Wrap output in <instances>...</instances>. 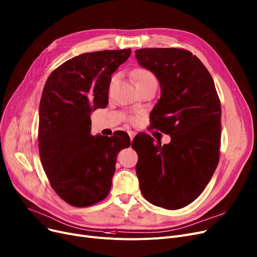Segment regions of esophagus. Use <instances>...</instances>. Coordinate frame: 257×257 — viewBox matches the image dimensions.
Here are the masks:
<instances>
[{
  "mask_svg": "<svg viewBox=\"0 0 257 257\" xmlns=\"http://www.w3.org/2000/svg\"><path fill=\"white\" fill-rule=\"evenodd\" d=\"M127 133H128V135H130V139H131V141H133V139H134V137L136 136V133H135V132H133V131H128Z\"/></svg>",
  "mask_w": 257,
  "mask_h": 257,
  "instance_id": "1",
  "label": "esophagus"
}]
</instances>
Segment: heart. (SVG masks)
<instances>
[{
	"label": "heart",
	"instance_id": "heart-1",
	"mask_svg": "<svg viewBox=\"0 0 257 257\" xmlns=\"http://www.w3.org/2000/svg\"><path fill=\"white\" fill-rule=\"evenodd\" d=\"M133 80H134V83L136 87H140L143 85H147L149 83H157V79L151 70L146 69V68H137L135 70H133L132 73ZM117 79V76L112 77L110 81V85L115 83V81ZM132 121H135V118H131Z\"/></svg>",
	"mask_w": 257,
	"mask_h": 257
}]
</instances>
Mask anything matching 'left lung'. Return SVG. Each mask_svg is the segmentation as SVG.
<instances>
[{
  "label": "left lung",
  "instance_id": "8db88e82",
  "mask_svg": "<svg viewBox=\"0 0 257 257\" xmlns=\"http://www.w3.org/2000/svg\"><path fill=\"white\" fill-rule=\"evenodd\" d=\"M135 54L160 84L151 125L171 137L163 146L148 134L134 138L140 190L154 206L177 210L199 196L217 168L220 101L209 70L191 51L141 48Z\"/></svg>",
  "mask_w": 257,
  "mask_h": 257
}]
</instances>
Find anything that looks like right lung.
Returning <instances> with one entry per match:
<instances>
[{"label": "right lung", "mask_w": 257, "mask_h": 257, "mask_svg": "<svg viewBox=\"0 0 257 257\" xmlns=\"http://www.w3.org/2000/svg\"><path fill=\"white\" fill-rule=\"evenodd\" d=\"M132 50H102L67 60L48 77L39 109V153L50 186L70 206L84 208L109 193L125 132L90 134V112L108 103L110 76Z\"/></svg>", "instance_id": "obj_1"}]
</instances>
